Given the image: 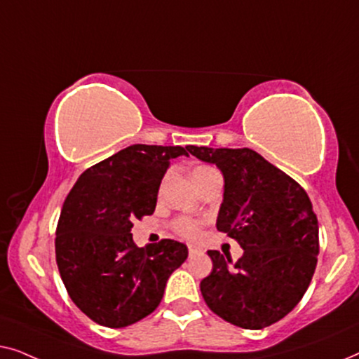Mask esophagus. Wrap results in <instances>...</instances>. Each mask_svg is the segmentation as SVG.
I'll return each instance as SVG.
<instances>
[{
  "mask_svg": "<svg viewBox=\"0 0 359 359\" xmlns=\"http://www.w3.org/2000/svg\"><path fill=\"white\" fill-rule=\"evenodd\" d=\"M188 252H189V257H196V255L203 253V248L198 247V245H194V243H189L188 245Z\"/></svg>",
  "mask_w": 359,
  "mask_h": 359,
  "instance_id": "obj_1",
  "label": "esophagus"
}]
</instances>
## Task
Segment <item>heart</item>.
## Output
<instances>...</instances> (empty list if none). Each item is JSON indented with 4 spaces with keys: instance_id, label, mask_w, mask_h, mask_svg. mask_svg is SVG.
Masks as SVG:
<instances>
[{
    "instance_id": "1",
    "label": "heart",
    "mask_w": 359,
    "mask_h": 359,
    "mask_svg": "<svg viewBox=\"0 0 359 359\" xmlns=\"http://www.w3.org/2000/svg\"><path fill=\"white\" fill-rule=\"evenodd\" d=\"M173 229L176 233H180L181 237L186 238H196L199 235L201 230V222L199 220L189 219V217H180L175 220Z\"/></svg>"
}]
</instances>
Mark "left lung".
Returning a JSON list of instances; mask_svg holds the SVG:
<instances>
[{"label":"left lung","mask_w":359,"mask_h":359,"mask_svg":"<svg viewBox=\"0 0 359 359\" xmlns=\"http://www.w3.org/2000/svg\"><path fill=\"white\" fill-rule=\"evenodd\" d=\"M186 150L222 171L217 230L243 248L238 262L209 250L212 273L201 281V294L232 325H273L297 306L316 271L318 222L311 199L297 181L252 149Z\"/></svg>","instance_id":"1"}]
</instances>
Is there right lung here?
<instances>
[{
    "mask_svg": "<svg viewBox=\"0 0 359 359\" xmlns=\"http://www.w3.org/2000/svg\"><path fill=\"white\" fill-rule=\"evenodd\" d=\"M183 147L135 144L83 171L63 203L55 258L68 296L93 322L122 328L158 307L171 273L188 258L176 240L139 248L134 220L151 215L170 160Z\"/></svg>",
    "mask_w": 359,
    "mask_h": 359,
    "instance_id": "add662e5",
    "label": "right lung"
}]
</instances>
